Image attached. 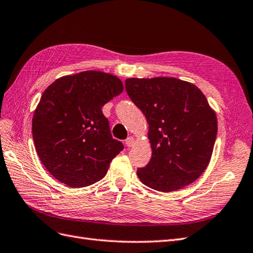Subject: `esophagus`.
I'll list each match as a JSON object with an SVG mask.
<instances>
[{
    "mask_svg": "<svg viewBox=\"0 0 253 253\" xmlns=\"http://www.w3.org/2000/svg\"><path fill=\"white\" fill-rule=\"evenodd\" d=\"M134 143H135V141H134L132 136H129V138H127L125 140V144H126V146H128V147H132L134 145Z\"/></svg>",
    "mask_w": 253,
    "mask_h": 253,
    "instance_id": "obj_1",
    "label": "esophagus"
}]
</instances>
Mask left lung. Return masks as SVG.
I'll return each instance as SVG.
<instances>
[{
	"label": "left lung",
	"mask_w": 253,
	"mask_h": 253,
	"mask_svg": "<svg viewBox=\"0 0 253 253\" xmlns=\"http://www.w3.org/2000/svg\"><path fill=\"white\" fill-rule=\"evenodd\" d=\"M125 88L149 126L151 159L136 171L141 182L160 192L193 183L210 163L217 134L204 93L175 77L127 78Z\"/></svg>",
	"instance_id": "left-lung-1"
}]
</instances>
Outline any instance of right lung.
Instances as JSON below:
<instances>
[{
  "label": "right lung",
  "instance_id": "obj_1",
  "mask_svg": "<svg viewBox=\"0 0 253 253\" xmlns=\"http://www.w3.org/2000/svg\"><path fill=\"white\" fill-rule=\"evenodd\" d=\"M124 90L100 71L62 76L49 84L33 117V138L42 164L57 180L84 187L102 180L124 148L112 138L102 107Z\"/></svg>",
  "mask_w": 253,
  "mask_h": 253
}]
</instances>
